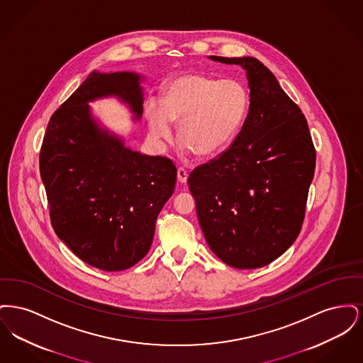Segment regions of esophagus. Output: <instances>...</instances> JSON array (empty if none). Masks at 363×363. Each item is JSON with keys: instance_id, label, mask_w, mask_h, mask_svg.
Returning a JSON list of instances; mask_svg holds the SVG:
<instances>
[{"instance_id": "esophagus-1", "label": "esophagus", "mask_w": 363, "mask_h": 363, "mask_svg": "<svg viewBox=\"0 0 363 363\" xmlns=\"http://www.w3.org/2000/svg\"><path fill=\"white\" fill-rule=\"evenodd\" d=\"M177 178H178V181H179L181 184H186V181H188V173H186V170L182 169V167H179V169L177 170Z\"/></svg>"}]
</instances>
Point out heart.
<instances>
[{
  "label": "heart",
  "mask_w": 363,
  "mask_h": 363,
  "mask_svg": "<svg viewBox=\"0 0 363 363\" xmlns=\"http://www.w3.org/2000/svg\"><path fill=\"white\" fill-rule=\"evenodd\" d=\"M249 104V92L238 80L184 73L162 88L160 104H148L150 133L157 141H169L172 123H179V141L199 157H213L238 136Z\"/></svg>",
  "instance_id": "1"
}]
</instances>
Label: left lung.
<instances>
[{"label": "left lung", "instance_id": "obj_1", "mask_svg": "<svg viewBox=\"0 0 363 363\" xmlns=\"http://www.w3.org/2000/svg\"><path fill=\"white\" fill-rule=\"evenodd\" d=\"M246 72L250 104L230 148L188 178L211 250L230 267L255 269L281 256L305 218L315 150L301 108L253 57H209Z\"/></svg>", "mask_w": 363, "mask_h": 363}]
</instances>
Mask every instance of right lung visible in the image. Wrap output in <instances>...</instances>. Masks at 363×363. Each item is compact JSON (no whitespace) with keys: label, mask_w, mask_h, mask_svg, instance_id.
Returning a JSON list of instances; mask_svg holds the SVG:
<instances>
[{"label":"right lung","mask_w":363,"mask_h":363,"mask_svg":"<svg viewBox=\"0 0 363 363\" xmlns=\"http://www.w3.org/2000/svg\"><path fill=\"white\" fill-rule=\"evenodd\" d=\"M141 80L135 72H91L52 114L39 155L55 234L79 259L106 272L128 269L148 253L156 218L175 188L170 159L125 147L88 104L116 96L138 121Z\"/></svg>","instance_id":"right-lung-1"}]
</instances>
